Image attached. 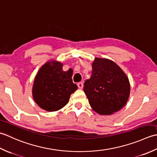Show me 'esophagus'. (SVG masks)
<instances>
[{"label":"esophagus","mask_w":157,"mask_h":157,"mask_svg":"<svg viewBox=\"0 0 157 157\" xmlns=\"http://www.w3.org/2000/svg\"><path fill=\"white\" fill-rule=\"evenodd\" d=\"M77 86H78V87L79 89H82L83 88V83L81 82H78V83H77Z\"/></svg>","instance_id":"esophagus-1"}]
</instances>
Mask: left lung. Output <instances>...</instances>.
Here are the masks:
<instances>
[{"mask_svg": "<svg viewBox=\"0 0 157 157\" xmlns=\"http://www.w3.org/2000/svg\"><path fill=\"white\" fill-rule=\"evenodd\" d=\"M83 89L93 109L100 114L110 115L125 105L130 85L126 75L114 62L95 58L91 78L85 82Z\"/></svg>", "mask_w": 157, "mask_h": 157, "instance_id": "obj_1", "label": "left lung"}]
</instances>
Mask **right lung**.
<instances>
[{"label":"right lung","instance_id":"obj_1","mask_svg":"<svg viewBox=\"0 0 157 157\" xmlns=\"http://www.w3.org/2000/svg\"><path fill=\"white\" fill-rule=\"evenodd\" d=\"M59 62H47L41 67L35 77L33 95L35 102L47 111L62 108L69 101L70 95L77 85L72 79V70L64 72Z\"/></svg>","mask_w":157,"mask_h":157}]
</instances>
